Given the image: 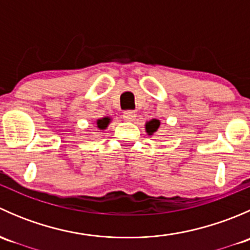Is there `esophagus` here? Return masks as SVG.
I'll use <instances>...</instances> for the list:
<instances>
[{
  "label": "esophagus",
  "mask_w": 250,
  "mask_h": 250,
  "mask_svg": "<svg viewBox=\"0 0 250 250\" xmlns=\"http://www.w3.org/2000/svg\"><path fill=\"white\" fill-rule=\"evenodd\" d=\"M135 117H137V113H135L134 111L127 110L123 112V118H125V121H134Z\"/></svg>",
  "instance_id": "34e87169"
}]
</instances>
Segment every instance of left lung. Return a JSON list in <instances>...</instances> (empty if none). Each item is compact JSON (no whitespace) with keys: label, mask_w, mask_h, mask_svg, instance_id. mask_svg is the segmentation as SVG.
Segmentation results:
<instances>
[{"label":"left lung","mask_w":250,"mask_h":250,"mask_svg":"<svg viewBox=\"0 0 250 250\" xmlns=\"http://www.w3.org/2000/svg\"><path fill=\"white\" fill-rule=\"evenodd\" d=\"M158 127H160V121L152 120V121H150V122L146 123V132L151 135L158 129Z\"/></svg>","instance_id":"left-lung-1"}]
</instances>
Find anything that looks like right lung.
Returning a JSON list of instances; mask_svg holds the SVG:
<instances>
[{"label": "right lung", "mask_w": 250, "mask_h": 250, "mask_svg": "<svg viewBox=\"0 0 250 250\" xmlns=\"http://www.w3.org/2000/svg\"><path fill=\"white\" fill-rule=\"evenodd\" d=\"M109 123H110L109 117H104V118H102V120L97 121V125H98V128H99V129H105Z\"/></svg>", "instance_id": "obj_1"}]
</instances>
